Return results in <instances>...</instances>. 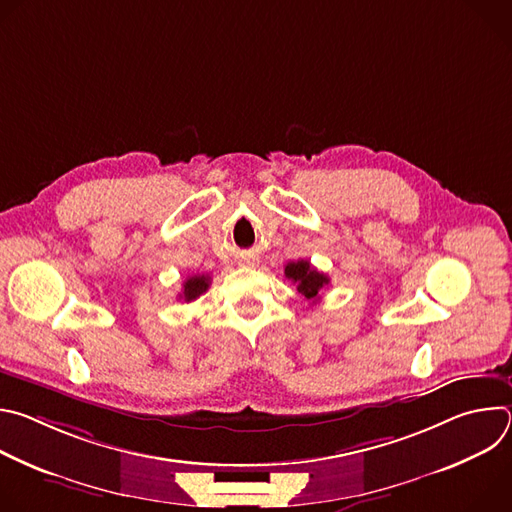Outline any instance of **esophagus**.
I'll return each instance as SVG.
<instances>
[{"mask_svg": "<svg viewBox=\"0 0 512 512\" xmlns=\"http://www.w3.org/2000/svg\"><path fill=\"white\" fill-rule=\"evenodd\" d=\"M257 263H259V259L255 255H249V257L241 259V265H247V267H255Z\"/></svg>", "mask_w": 512, "mask_h": 512, "instance_id": "34e87169", "label": "esophagus"}]
</instances>
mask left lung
<instances>
[{"label": "left lung", "mask_w": 512, "mask_h": 512, "mask_svg": "<svg viewBox=\"0 0 512 512\" xmlns=\"http://www.w3.org/2000/svg\"><path fill=\"white\" fill-rule=\"evenodd\" d=\"M285 277L294 281L298 285L300 294L308 300V302H318L320 300V289L324 285L330 283L328 275L320 273L318 269H314L310 265V261L302 259V261H291L285 265Z\"/></svg>", "instance_id": "left-lung-1"}]
</instances>
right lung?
Here are the masks:
<instances>
[{"label":"right lung","mask_w":512,"mask_h":512,"mask_svg":"<svg viewBox=\"0 0 512 512\" xmlns=\"http://www.w3.org/2000/svg\"><path fill=\"white\" fill-rule=\"evenodd\" d=\"M208 285H210L208 275H192L184 281V289H182V294H178V298L184 302H194L196 298H200L204 294Z\"/></svg>","instance_id":"right-lung-1"}]
</instances>
